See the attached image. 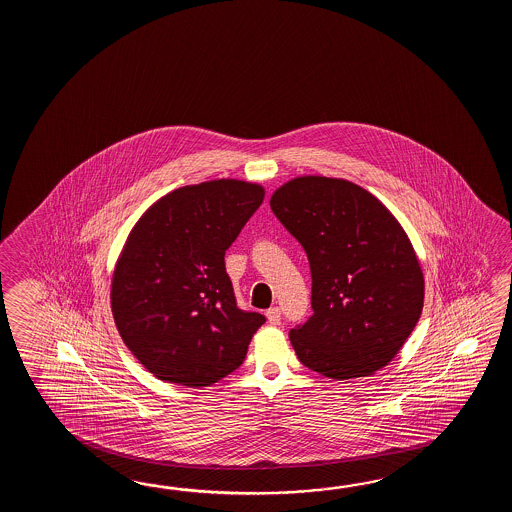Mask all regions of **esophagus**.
I'll return each instance as SVG.
<instances>
[{
  "mask_svg": "<svg viewBox=\"0 0 512 512\" xmlns=\"http://www.w3.org/2000/svg\"><path fill=\"white\" fill-rule=\"evenodd\" d=\"M267 320H269V324L272 326H276V324H280V318H282V311H280V307H271V309H267Z\"/></svg>",
  "mask_w": 512,
  "mask_h": 512,
  "instance_id": "1",
  "label": "esophagus"
}]
</instances>
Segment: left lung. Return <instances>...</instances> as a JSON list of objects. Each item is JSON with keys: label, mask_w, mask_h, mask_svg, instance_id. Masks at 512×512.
Listing matches in <instances>:
<instances>
[{"label": "left lung", "mask_w": 512, "mask_h": 512, "mask_svg": "<svg viewBox=\"0 0 512 512\" xmlns=\"http://www.w3.org/2000/svg\"><path fill=\"white\" fill-rule=\"evenodd\" d=\"M274 216L304 247L313 315L291 329L298 360L346 381L384 368L414 331L425 278L399 221L346 179L304 175L271 197Z\"/></svg>", "instance_id": "8db88e82"}]
</instances>
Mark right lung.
Wrapping results in <instances>:
<instances>
[{"label": "right lung", "instance_id": "add662e5", "mask_svg": "<svg viewBox=\"0 0 512 512\" xmlns=\"http://www.w3.org/2000/svg\"><path fill=\"white\" fill-rule=\"evenodd\" d=\"M265 190L238 179L183 186L148 208L120 252L111 311L124 344L157 379L210 386L238 370L265 322L236 304L225 251Z\"/></svg>", "mask_w": 512, "mask_h": 512}]
</instances>
